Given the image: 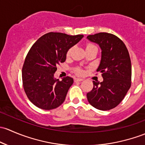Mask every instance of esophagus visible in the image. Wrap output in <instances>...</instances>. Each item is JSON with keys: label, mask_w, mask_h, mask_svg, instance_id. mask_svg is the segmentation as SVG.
<instances>
[{"label": "esophagus", "mask_w": 145, "mask_h": 145, "mask_svg": "<svg viewBox=\"0 0 145 145\" xmlns=\"http://www.w3.org/2000/svg\"><path fill=\"white\" fill-rule=\"evenodd\" d=\"M84 80L83 78H74V82H81Z\"/></svg>", "instance_id": "obj_1"}]
</instances>
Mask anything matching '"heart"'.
Returning a JSON list of instances; mask_svg holds the SVG:
<instances>
[{
	"mask_svg": "<svg viewBox=\"0 0 145 145\" xmlns=\"http://www.w3.org/2000/svg\"><path fill=\"white\" fill-rule=\"evenodd\" d=\"M95 47V46L93 45V44H86V49H88V48H91V47ZM70 54H71V50H69L68 52H67V56H69ZM76 72H77V73H78V74H82V73L83 72L82 71L81 69H80V68H78V69L76 70Z\"/></svg>",
	"mask_w": 145,
	"mask_h": 145,
	"instance_id": "obj_1",
	"label": "heart"
}]
</instances>
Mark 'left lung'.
Listing matches in <instances>:
<instances>
[{"instance_id": "left-lung-1", "label": "left lung", "mask_w": 145, "mask_h": 145, "mask_svg": "<svg viewBox=\"0 0 145 145\" xmlns=\"http://www.w3.org/2000/svg\"><path fill=\"white\" fill-rule=\"evenodd\" d=\"M86 38L101 48V59L96 71L103 78L101 82L93 81V89L86 94L88 101L98 110H111L121 102L131 87L129 53L124 43L113 34L99 33Z\"/></svg>"}]
</instances>
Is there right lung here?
Returning <instances> with one entry per match:
<instances>
[{
	"instance_id": "right-lung-1",
	"label": "right lung",
	"mask_w": 145,
	"mask_h": 145,
	"mask_svg": "<svg viewBox=\"0 0 145 145\" xmlns=\"http://www.w3.org/2000/svg\"><path fill=\"white\" fill-rule=\"evenodd\" d=\"M83 37L50 32L31 47L22 68V81L28 99L36 107L53 110L64 102L74 81L68 76L59 81L54 73L57 65L65 62L68 51Z\"/></svg>"
}]
</instances>
